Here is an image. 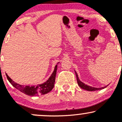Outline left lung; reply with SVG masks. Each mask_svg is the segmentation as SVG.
<instances>
[{
    "label": "left lung",
    "instance_id": "8db88e82",
    "mask_svg": "<svg viewBox=\"0 0 122 122\" xmlns=\"http://www.w3.org/2000/svg\"><path fill=\"white\" fill-rule=\"evenodd\" d=\"M75 74H76V76L77 81L78 85H79V86H80V87L81 88H82V89H85V90L88 91H94L100 90V89H104V88H106V86H108V85H107V86H104V87H102V88H95V87H92V86H88V85L85 84H84L83 82H82L79 79V77H78L77 73L76 71H75Z\"/></svg>",
    "mask_w": 122,
    "mask_h": 122
}]
</instances>
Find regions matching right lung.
<instances>
[{
	"instance_id": "obj_1",
	"label": "right lung",
	"mask_w": 122,
	"mask_h": 122,
	"mask_svg": "<svg viewBox=\"0 0 122 122\" xmlns=\"http://www.w3.org/2000/svg\"><path fill=\"white\" fill-rule=\"evenodd\" d=\"M57 69V65H56L52 75L50 76V77L46 81L42 84L38 85L37 86H24V85L18 84L11 79V78L9 77V76L7 74L6 76L8 80L11 84L12 86H14L16 89L20 91L22 93H25L28 96H38V95L46 94L51 91L53 88H54Z\"/></svg>"
}]
</instances>
